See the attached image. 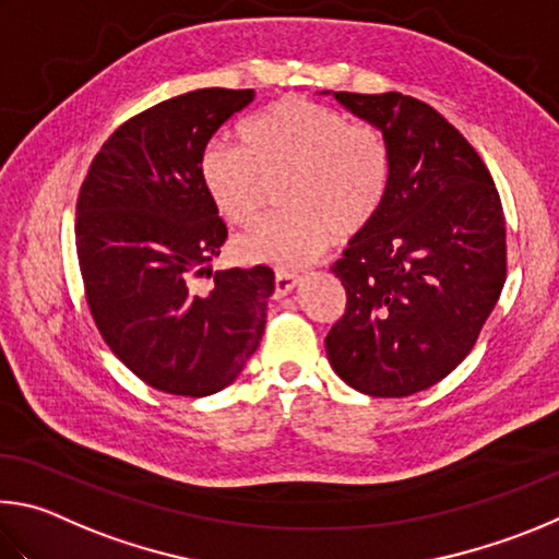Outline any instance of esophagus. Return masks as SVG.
I'll return each mask as SVG.
<instances>
[{
	"label": "esophagus",
	"mask_w": 559,
	"mask_h": 559,
	"mask_svg": "<svg viewBox=\"0 0 559 559\" xmlns=\"http://www.w3.org/2000/svg\"><path fill=\"white\" fill-rule=\"evenodd\" d=\"M297 285H299V274H292V272L274 274V295L277 297H287Z\"/></svg>",
	"instance_id": "1"
}]
</instances>
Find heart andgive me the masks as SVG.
I'll list each match as a JSON object with an SVG mask.
<instances>
[{
	"label": "heart",
	"instance_id": "obj_1",
	"mask_svg": "<svg viewBox=\"0 0 559 559\" xmlns=\"http://www.w3.org/2000/svg\"><path fill=\"white\" fill-rule=\"evenodd\" d=\"M242 146L213 142L201 156V183L225 221L258 218L267 181L285 179L280 205L289 209L238 240L248 262L305 267L334 240L376 218L390 179V152L376 127L350 124L326 105L287 97L240 127Z\"/></svg>",
	"mask_w": 559,
	"mask_h": 559
}]
</instances>
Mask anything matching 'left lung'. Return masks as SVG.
<instances>
[{
    "mask_svg": "<svg viewBox=\"0 0 559 559\" xmlns=\"http://www.w3.org/2000/svg\"><path fill=\"white\" fill-rule=\"evenodd\" d=\"M383 134V205L331 272L346 314L326 336L336 376L358 393L405 397L462 364L506 282V218L491 174L462 134L403 93H334Z\"/></svg>",
    "mask_w": 559,
    "mask_h": 559,
    "instance_id": "left-lung-1",
    "label": "left lung"
}]
</instances>
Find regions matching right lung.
<instances>
[{"mask_svg": "<svg viewBox=\"0 0 559 559\" xmlns=\"http://www.w3.org/2000/svg\"><path fill=\"white\" fill-rule=\"evenodd\" d=\"M252 91L203 87L124 122L91 164L75 209L85 297L112 354L162 393L228 388L258 350L274 274L264 264L193 285L221 254L225 223L201 183V156Z\"/></svg>", "mask_w": 559, "mask_h": 559, "instance_id": "add662e5", "label": "right lung"}]
</instances>
